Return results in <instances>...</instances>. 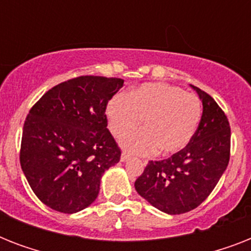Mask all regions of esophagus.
Listing matches in <instances>:
<instances>
[{"label": "esophagus", "mask_w": 251, "mask_h": 251, "mask_svg": "<svg viewBox=\"0 0 251 251\" xmlns=\"http://www.w3.org/2000/svg\"><path fill=\"white\" fill-rule=\"evenodd\" d=\"M130 159V155L129 153H126V152H122L121 153V161H126V160H129ZM143 164H147V161H143Z\"/></svg>", "instance_id": "34e87169"}]
</instances>
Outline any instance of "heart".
Returning <instances> with one entry per match:
<instances>
[{"label":"heart","mask_w":251,"mask_h":251,"mask_svg":"<svg viewBox=\"0 0 251 251\" xmlns=\"http://www.w3.org/2000/svg\"><path fill=\"white\" fill-rule=\"evenodd\" d=\"M108 125L114 137L124 138L143 122L145 130L122 141L138 155L159 152L163 156L185 149L202 118V102L194 94L165 83H146L126 94H117L106 105Z\"/></svg>","instance_id":"b5f03b06"}]
</instances>
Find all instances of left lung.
Wrapping results in <instances>:
<instances>
[{
    "instance_id": "obj_1",
    "label": "left lung",
    "mask_w": 251,
    "mask_h": 251,
    "mask_svg": "<svg viewBox=\"0 0 251 251\" xmlns=\"http://www.w3.org/2000/svg\"><path fill=\"white\" fill-rule=\"evenodd\" d=\"M203 113L189 145L171 157L149 161L135 190L157 210L179 215L206 201L226 172L230 157V126L226 113L198 87Z\"/></svg>"
}]
</instances>
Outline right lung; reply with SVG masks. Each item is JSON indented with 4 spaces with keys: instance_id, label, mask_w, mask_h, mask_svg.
Segmentation results:
<instances>
[{
    "instance_id": "obj_1",
    "label": "right lung",
    "mask_w": 251,
    "mask_h": 251,
    "mask_svg": "<svg viewBox=\"0 0 251 251\" xmlns=\"http://www.w3.org/2000/svg\"><path fill=\"white\" fill-rule=\"evenodd\" d=\"M122 86L120 78L78 76L47 91L31 108L19 160L45 206L74 214L98 198L102 173L121 157L105 109Z\"/></svg>"
}]
</instances>
